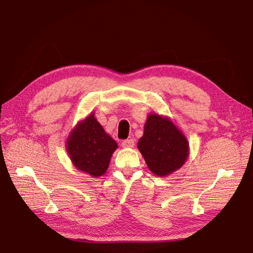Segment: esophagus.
<instances>
[{
	"mask_svg": "<svg viewBox=\"0 0 253 253\" xmlns=\"http://www.w3.org/2000/svg\"><path fill=\"white\" fill-rule=\"evenodd\" d=\"M134 145H135L134 139H125L122 141V146L125 147V148H131V147H134Z\"/></svg>",
	"mask_w": 253,
	"mask_h": 253,
	"instance_id": "1",
	"label": "esophagus"
}]
</instances>
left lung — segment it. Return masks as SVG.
<instances>
[{
  "instance_id": "8db88e82",
  "label": "left lung",
  "mask_w": 253,
  "mask_h": 253,
  "mask_svg": "<svg viewBox=\"0 0 253 253\" xmlns=\"http://www.w3.org/2000/svg\"><path fill=\"white\" fill-rule=\"evenodd\" d=\"M138 149L147 166L157 176H166L180 168L188 156V142L168 118L149 115Z\"/></svg>"
}]
</instances>
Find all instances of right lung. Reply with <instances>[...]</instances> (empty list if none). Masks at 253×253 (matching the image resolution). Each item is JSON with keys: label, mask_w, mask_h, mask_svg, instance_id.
<instances>
[{"label": "right lung", "mask_w": 253, "mask_h": 253, "mask_svg": "<svg viewBox=\"0 0 253 253\" xmlns=\"http://www.w3.org/2000/svg\"><path fill=\"white\" fill-rule=\"evenodd\" d=\"M117 144L108 136L94 114L80 123L67 140V151L80 170L99 177L106 172Z\"/></svg>", "instance_id": "1"}]
</instances>
